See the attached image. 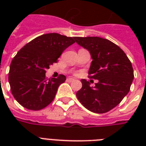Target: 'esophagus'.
I'll list each match as a JSON object with an SVG mask.
<instances>
[{
  "label": "esophagus",
  "instance_id": "esophagus-1",
  "mask_svg": "<svg viewBox=\"0 0 146 146\" xmlns=\"http://www.w3.org/2000/svg\"><path fill=\"white\" fill-rule=\"evenodd\" d=\"M67 81L68 82H73L74 81V79H73V78H67Z\"/></svg>",
  "mask_w": 146,
  "mask_h": 146
}]
</instances>
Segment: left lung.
I'll use <instances>...</instances> for the list:
<instances>
[{
    "instance_id": "1",
    "label": "left lung",
    "mask_w": 146,
    "mask_h": 146,
    "mask_svg": "<svg viewBox=\"0 0 146 146\" xmlns=\"http://www.w3.org/2000/svg\"><path fill=\"white\" fill-rule=\"evenodd\" d=\"M78 44L91 54L92 61L89 78L98 80L96 86L90 87L82 80V87L76 97L86 109L104 113L115 108L127 96L134 78L130 60L120 47L100 37H74Z\"/></svg>"
}]
</instances>
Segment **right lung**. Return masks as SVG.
Returning a JSON list of instances; mask_svg holds the SVG:
<instances>
[{
	"label": "right lung",
	"mask_w": 146,
	"mask_h": 146,
	"mask_svg": "<svg viewBox=\"0 0 146 146\" xmlns=\"http://www.w3.org/2000/svg\"><path fill=\"white\" fill-rule=\"evenodd\" d=\"M75 43L74 37L48 33L35 38L17 52L10 64L9 83L14 98L25 108L39 111L54 99L66 76L47 79V69L65 49Z\"/></svg>",
	"instance_id": "add662e5"
}]
</instances>
